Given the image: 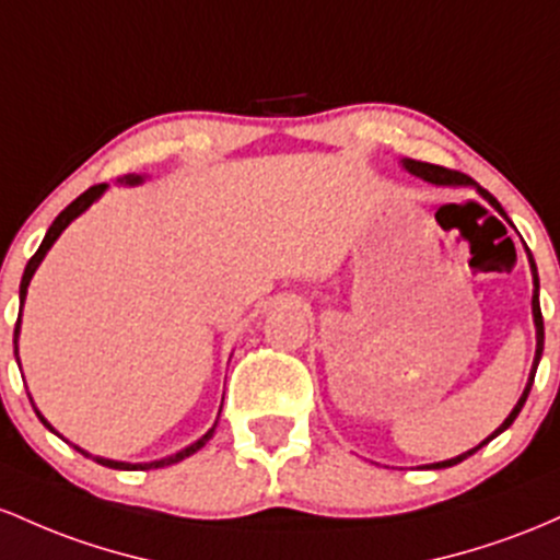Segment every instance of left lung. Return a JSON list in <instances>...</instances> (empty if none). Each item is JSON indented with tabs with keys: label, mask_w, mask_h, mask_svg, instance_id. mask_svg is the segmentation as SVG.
<instances>
[{
	"label": "left lung",
	"mask_w": 560,
	"mask_h": 560,
	"mask_svg": "<svg viewBox=\"0 0 560 560\" xmlns=\"http://www.w3.org/2000/svg\"><path fill=\"white\" fill-rule=\"evenodd\" d=\"M401 166H405V172L416 174V177H420V179H423V182H429V185H436V187H474V190L479 192V196H481L483 200H489V203L494 206V211H500L502 217H505V211H502V206L498 203V200H494L492 196H489V192L483 190V187L476 185L474 179L466 177V174H460V172H452V168H444V166H433V163H425V161H412V159H401ZM505 219H508V217H505ZM524 248H526V246H524ZM526 259H529V267H532V282H534V293H532V317H534V328H537V351H534V362H532V370H529V381H526V388H524V394H521V397H518L516 407H513V410H511V416H508L505 420H502V423L498 425V429H494L492 433H489V436L483 439V442L479 444V447H474V450L463 452V455H457V457H450V460H442V463H431V466H423V468H433V470H439V468H450V466H457V463H463V460H466V457L474 455V452H479V450L483 447V444H489V442H492L494 436H500L502 431H505V429H511V425H513V420L518 418L521 407H524L526 397H529V392H532V383H534V373H537V364H539V360H542V347H545V325H542V312H539V278H537V264H534L532 254H529V248H526Z\"/></svg>",
	"instance_id": "1"
}]
</instances>
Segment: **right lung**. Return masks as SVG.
<instances>
[{
	"label": "right lung",
	"mask_w": 560,
	"mask_h": 560,
	"mask_svg": "<svg viewBox=\"0 0 560 560\" xmlns=\"http://www.w3.org/2000/svg\"><path fill=\"white\" fill-rule=\"evenodd\" d=\"M121 182V185H129V187H135V185H140V182H144V177L142 174H127V177H121L118 179ZM108 190V185H94V187H90V190L86 192H81V196L73 200L71 206H66V209H62L60 213H58V219H55L52 224H49V230H47V235H44V241H42V246H39V250H36L34 256H31L28 259V264H26V272H23V280H21V314H18V323H15V338H12V343H15V360H18V364H21V357H18V338H21V317H23V301H26V293H28V285H31V278H34V272L36 269H39V264L44 261V256H47V250L55 246V241H58V237L62 235V230L68 228V224L73 222V219H79L81 213H84L86 209H90V206L94 203V200H100V196H103V192ZM224 401V399H222ZM31 405H34V399H31ZM36 410V407H34ZM222 412V410H219ZM36 416H39V420L44 425H47L49 431L52 433H58L52 429V425H49V420L42 416L39 410H36ZM213 431H217V423L211 425L209 431L203 433V436L198 439V442H192L190 447H185V450H179V452H174V455H168V457H161V460H150V463H124V460H110V457H100V455H92V452H86V450H81V447H77V444H73V450H79L81 455L84 457H92V460H97L100 466H108V468H116V470H148V468H166V466H174V463H179V460H185V457H190V455H196V452L203 447L206 442H209V439L213 436ZM60 436V433H58ZM68 442V439H66Z\"/></svg>",
	"instance_id": "1"
}]
</instances>
